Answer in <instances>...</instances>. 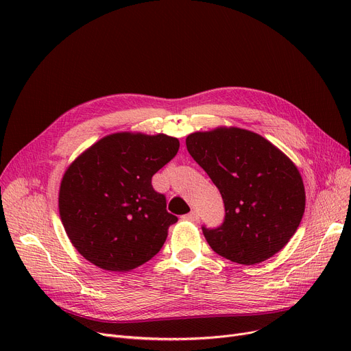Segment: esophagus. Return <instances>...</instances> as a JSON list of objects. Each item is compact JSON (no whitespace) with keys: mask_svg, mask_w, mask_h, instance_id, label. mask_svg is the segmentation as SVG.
Returning <instances> with one entry per match:
<instances>
[{"mask_svg":"<svg viewBox=\"0 0 351 351\" xmlns=\"http://www.w3.org/2000/svg\"><path fill=\"white\" fill-rule=\"evenodd\" d=\"M186 219H191V220H197V219H199V215H197V212L192 210L191 213H188V215H186Z\"/></svg>","mask_w":351,"mask_h":351,"instance_id":"obj_1","label":"esophagus"}]
</instances>
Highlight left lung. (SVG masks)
I'll use <instances>...</instances> for the list:
<instances>
[{"mask_svg":"<svg viewBox=\"0 0 351 351\" xmlns=\"http://www.w3.org/2000/svg\"><path fill=\"white\" fill-rule=\"evenodd\" d=\"M186 147L225 204L222 225L202 226L209 246L239 265L261 263L280 252L306 205L294 163L267 139L241 128L191 134Z\"/></svg>","mask_w":351,"mask_h":351,"instance_id":"left-lung-1","label":"left lung"}]
</instances>
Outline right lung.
I'll use <instances>...</instances> for the list:
<instances>
[{"mask_svg": "<svg viewBox=\"0 0 351 351\" xmlns=\"http://www.w3.org/2000/svg\"><path fill=\"white\" fill-rule=\"evenodd\" d=\"M179 151L168 135L119 132L92 145L66 169L60 215L71 243L95 266L129 271L162 249L178 217L152 176Z\"/></svg>", "mask_w": 351, "mask_h": 351, "instance_id": "1", "label": "right lung"}]
</instances>
